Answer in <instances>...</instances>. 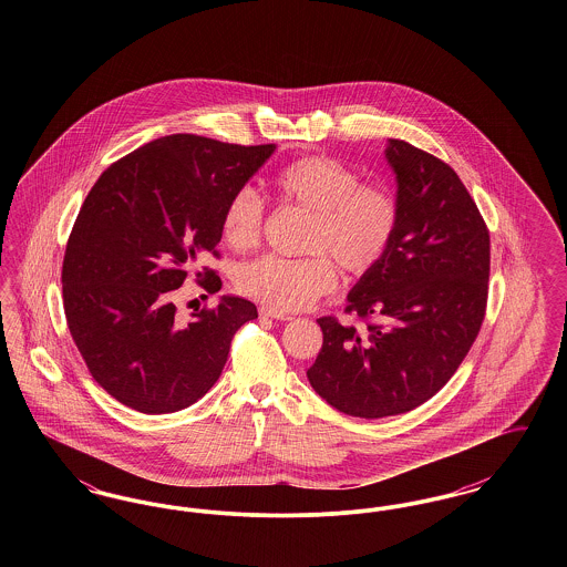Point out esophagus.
I'll list each match as a JSON object with an SVG mask.
<instances>
[{
    "label": "esophagus",
    "instance_id": "1",
    "mask_svg": "<svg viewBox=\"0 0 567 567\" xmlns=\"http://www.w3.org/2000/svg\"><path fill=\"white\" fill-rule=\"evenodd\" d=\"M259 315H261V317H268V319H276V321H291V319H293L291 315H287V312H278V310L268 308V306H261V308H259Z\"/></svg>",
    "mask_w": 567,
    "mask_h": 567
}]
</instances>
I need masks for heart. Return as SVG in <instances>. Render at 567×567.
Here are the masks:
<instances>
[{
	"label": "heart",
	"instance_id": "1",
	"mask_svg": "<svg viewBox=\"0 0 567 567\" xmlns=\"http://www.w3.org/2000/svg\"><path fill=\"white\" fill-rule=\"evenodd\" d=\"M282 206L310 215L301 259L261 257L238 271V289L278 312L301 310L333 291L338 271L365 276L377 270L395 243L402 210L395 193L363 183L349 163L333 157H301L274 176ZM266 206L248 187L227 202L220 218L223 243L246 252L261 243Z\"/></svg>",
	"mask_w": 567,
	"mask_h": 567
}]
</instances>
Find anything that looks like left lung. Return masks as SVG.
I'll return each mask as SVG.
<instances>
[{
    "instance_id": "left-lung-1",
    "label": "left lung",
    "mask_w": 567,
    "mask_h": 567,
    "mask_svg": "<svg viewBox=\"0 0 567 567\" xmlns=\"http://www.w3.org/2000/svg\"><path fill=\"white\" fill-rule=\"evenodd\" d=\"M400 229L384 261L349 293L354 324L321 317L323 347L306 372L327 404L359 419L404 414L457 372L485 321L491 240L449 163L391 137Z\"/></svg>"
}]
</instances>
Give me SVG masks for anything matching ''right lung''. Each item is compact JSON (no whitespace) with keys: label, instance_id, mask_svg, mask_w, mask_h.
Returning a JSON list of instances; mask_svg holds the SVG:
<instances>
[{"label":"right lung","instance_id":"obj_1","mask_svg":"<svg viewBox=\"0 0 567 567\" xmlns=\"http://www.w3.org/2000/svg\"><path fill=\"white\" fill-rule=\"evenodd\" d=\"M274 148L165 135L112 163L89 190L63 255V310L91 377L116 402L144 414L195 404L236 331L257 319L252 301L223 297L181 321L174 293L193 274L208 293L220 289L197 261L220 257L223 210Z\"/></svg>","mask_w":567,"mask_h":567}]
</instances>
